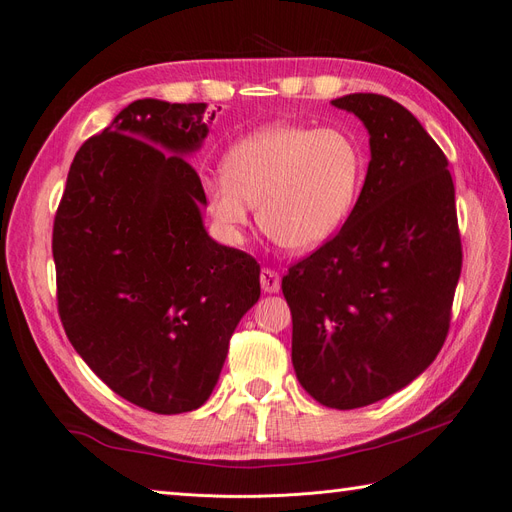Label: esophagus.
Here are the masks:
<instances>
[{"label": "esophagus", "mask_w": 512, "mask_h": 512, "mask_svg": "<svg viewBox=\"0 0 512 512\" xmlns=\"http://www.w3.org/2000/svg\"><path fill=\"white\" fill-rule=\"evenodd\" d=\"M260 286L267 294H275L280 292L282 288V280H280V273L273 271V269H262L260 273Z\"/></svg>", "instance_id": "34e87169"}]
</instances>
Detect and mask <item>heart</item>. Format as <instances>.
Returning <instances> with one entry per match:
<instances>
[{
	"label": "heart",
	"mask_w": 512,
	"mask_h": 512,
	"mask_svg": "<svg viewBox=\"0 0 512 512\" xmlns=\"http://www.w3.org/2000/svg\"><path fill=\"white\" fill-rule=\"evenodd\" d=\"M361 173V151L348 134L275 123L228 151L224 175L207 179L205 194L228 237L241 235L258 203V224L271 241L312 252L346 222Z\"/></svg>",
	"instance_id": "obj_1"
}]
</instances>
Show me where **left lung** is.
<instances>
[{
  "label": "left lung",
  "mask_w": 512,
  "mask_h": 512,
  "mask_svg": "<svg viewBox=\"0 0 512 512\" xmlns=\"http://www.w3.org/2000/svg\"><path fill=\"white\" fill-rule=\"evenodd\" d=\"M335 108L363 121L371 160L337 235L288 269L292 365L327 408L352 410L408 386L436 359L461 273L448 160L408 108L348 94Z\"/></svg>",
  "instance_id": "left-lung-1"
}]
</instances>
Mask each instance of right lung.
Wrapping results in <instances>:
<instances>
[{"mask_svg": "<svg viewBox=\"0 0 512 512\" xmlns=\"http://www.w3.org/2000/svg\"><path fill=\"white\" fill-rule=\"evenodd\" d=\"M205 111L128 104L76 151L53 226L70 344L108 389L158 414L205 404L260 299L258 262L203 224L207 196L188 158L209 134Z\"/></svg>", "mask_w": 512, "mask_h": 512, "instance_id": "obj_1", "label": "right lung"}]
</instances>
